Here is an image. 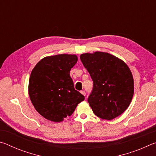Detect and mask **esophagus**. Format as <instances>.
<instances>
[{
	"label": "esophagus",
	"instance_id": "esophagus-1",
	"mask_svg": "<svg viewBox=\"0 0 156 156\" xmlns=\"http://www.w3.org/2000/svg\"><path fill=\"white\" fill-rule=\"evenodd\" d=\"M80 93L82 94H83V95H84V96H85V91H80Z\"/></svg>",
	"mask_w": 156,
	"mask_h": 156
}]
</instances>
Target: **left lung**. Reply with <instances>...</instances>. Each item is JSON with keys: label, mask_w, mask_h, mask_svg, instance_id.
<instances>
[{"label": "left lung", "mask_w": 156, "mask_h": 156, "mask_svg": "<svg viewBox=\"0 0 156 156\" xmlns=\"http://www.w3.org/2000/svg\"><path fill=\"white\" fill-rule=\"evenodd\" d=\"M80 60L94 83L88 102L94 114L112 120L130 105L134 91L133 78L126 63L106 52L83 54Z\"/></svg>", "instance_id": "obj_1"}]
</instances>
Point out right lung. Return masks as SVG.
Listing matches in <instances>:
<instances>
[{
  "label": "right lung",
  "mask_w": 156,
  "mask_h": 156,
  "mask_svg": "<svg viewBox=\"0 0 156 156\" xmlns=\"http://www.w3.org/2000/svg\"><path fill=\"white\" fill-rule=\"evenodd\" d=\"M77 61L76 55L58 54L41 59L33 69L29 95L34 108L46 119L62 122L84 100L75 90L69 75Z\"/></svg>",
  "instance_id": "right-lung-1"
}]
</instances>
